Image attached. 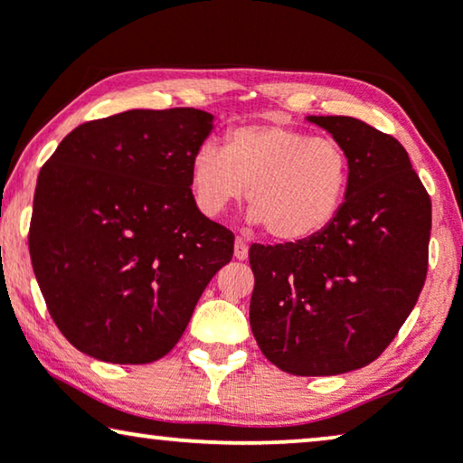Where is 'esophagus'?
<instances>
[{"mask_svg":"<svg viewBox=\"0 0 463 463\" xmlns=\"http://www.w3.org/2000/svg\"><path fill=\"white\" fill-rule=\"evenodd\" d=\"M233 257H236L238 261H244V259L249 257V244H246L242 238H238L236 244H233Z\"/></svg>","mask_w":463,"mask_h":463,"instance_id":"34e87169","label":"esophagus"}]
</instances>
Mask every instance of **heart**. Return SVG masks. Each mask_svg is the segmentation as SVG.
I'll return each instance as SVG.
<instances>
[{"mask_svg":"<svg viewBox=\"0 0 463 463\" xmlns=\"http://www.w3.org/2000/svg\"><path fill=\"white\" fill-rule=\"evenodd\" d=\"M352 160L339 141L278 122L236 126L223 147L204 143L189 164V185L206 217H219L244 198L250 219L278 242L318 236L344 206Z\"/></svg>","mask_w":463,"mask_h":463,"instance_id":"1","label":"heart"}]
</instances>
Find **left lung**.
Wrapping results in <instances>:
<instances>
[{
	"mask_svg": "<svg viewBox=\"0 0 463 463\" xmlns=\"http://www.w3.org/2000/svg\"><path fill=\"white\" fill-rule=\"evenodd\" d=\"M347 149L344 206L318 236L249 250L250 328L290 375L371 364L415 307L428 274L432 202L392 135L347 116H309Z\"/></svg>",
	"mask_w": 463,
	"mask_h": 463,
	"instance_id": "obj_1",
	"label": "left lung"
}]
</instances>
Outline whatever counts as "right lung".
Segmentation results:
<instances>
[{
    "mask_svg": "<svg viewBox=\"0 0 463 463\" xmlns=\"http://www.w3.org/2000/svg\"><path fill=\"white\" fill-rule=\"evenodd\" d=\"M213 128L194 107L130 109L62 138L37 176L29 252L54 325L88 356L173 350L233 233L204 217L189 164Z\"/></svg>",
    "mask_w": 463,
    "mask_h": 463,
    "instance_id": "1",
    "label": "right lung"
}]
</instances>
